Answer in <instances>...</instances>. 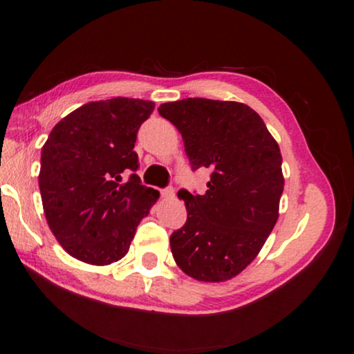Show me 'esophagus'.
I'll return each mask as SVG.
<instances>
[{"label":"esophagus","mask_w":354,"mask_h":354,"mask_svg":"<svg viewBox=\"0 0 354 354\" xmlns=\"http://www.w3.org/2000/svg\"><path fill=\"white\" fill-rule=\"evenodd\" d=\"M161 195L162 198H166V200H171V198L176 196V190H174L172 187H167L164 188V190H161Z\"/></svg>","instance_id":"34e87169"}]
</instances>
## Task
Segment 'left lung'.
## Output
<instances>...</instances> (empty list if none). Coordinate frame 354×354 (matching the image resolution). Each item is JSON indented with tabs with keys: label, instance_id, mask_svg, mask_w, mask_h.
Returning <instances> with one entry per match:
<instances>
[{
	"label": "left lung",
	"instance_id": "8db88e82",
	"mask_svg": "<svg viewBox=\"0 0 354 354\" xmlns=\"http://www.w3.org/2000/svg\"><path fill=\"white\" fill-rule=\"evenodd\" d=\"M182 133L192 169H211L205 195L178 190L185 225L171 235L178 268L201 282L239 275L279 219L282 154L264 120L243 103L185 98L159 106Z\"/></svg>",
	"mask_w": 354,
	"mask_h": 354
}]
</instances>
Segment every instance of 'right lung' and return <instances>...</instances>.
Segmentation results:
<instances>
[{
	"label": "right lung",
	"mask_w": 354,
	"mask_h": 354,
	"mask_svg": "<svg viewBox=\"0 0 354 354\" xmlns=\"http://www.w3.org/2000/svg\"><path fill=\"white\" fill-rule=\"evenodd\" d=\"M153 109L147 100L91 101L48 135L38 176L43 209L72 258L93 266L122 259L140 221L159 198L135 174L137 133ZM124 170L133 172L127 181Z\"/></svg>",
	"instance_id": "right-lung-1"
}]
</instances>
